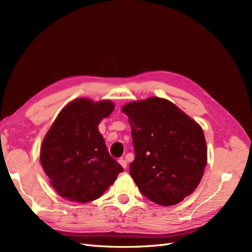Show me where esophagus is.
Here are the masks:
<instances>
[{"label":"esophagus","instance_id":"34e87169","mask_svg":"<svg viewBox=\"0 0 252 252\" xmlns=\"http://www.w3.org/2000/svg\"><path fill=\"white\" fill-rule=\"evenodd\" d=\"M118 163L124 167V168H126V160H124V159H119L118 160Z\"/></svg>","mask_w":252,"mask_h":252}]
</instances>
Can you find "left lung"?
I'll use <instances>...</instances> for the list:
<instances>
[{
  "label": "left lung",
  "mask_w": 252,
  "mask_h": 252,
  "mask_svg": "<svg viewBox=\"0 0 252 252\" xmlns=\"http://www.w3.org/2000/svg\"><path fill=\"white\" fill-rule=\"evenodd\" d=\"M121 110L132 128L135 159L129 174L138 189L164 207L191 195L207 165L201 126L165 98L131 101Z\"/></svg>",
  "instance_id": "left-lung-1"
}]
</instances>
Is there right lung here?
Wrapping results in <instances>:
<instances>
[{
	"mask_svg": "<svg viewBox=\"0 0 252 252\" xmlns=\"http://www.w3.org/2000/svg\"><path fill=\"white\" fill-rule=\"evenodd\" d=\"M114 110L111 100L77 98L65 106L43 138L40 163L52 187L70 201L99 198L124 168L98 131Z\"/></svg>",
	"mask_w": 252,
	"mask_h": 252,
	"instance_id": "obj_1",
	"label": "right lung"
}]
</instances>
